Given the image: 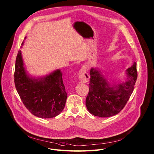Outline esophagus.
<instances>
[{
    "label": "esophagus",
    "mask_w": 154,
    "mask_h": 154,
    "mask_svg": "<svg viewBox=\"0 0 154 154\" xmlns=\"http://www.w3.org/2000/svg\"><path fill=\"white\" fill-rule=\"evenodd\" d=\"M79 78L80 82L83 83H87L89 81L90 75L87 71L85 67H82L79 72Z\"/></svg>",
    "instance_id": "1"
}]
</instances>
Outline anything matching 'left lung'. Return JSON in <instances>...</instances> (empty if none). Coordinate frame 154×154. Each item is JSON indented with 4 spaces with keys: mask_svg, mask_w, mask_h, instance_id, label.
Masks as SVG:
<instances>
[{
    "mask_svg": "<svg viewBox=\"0 0 154 154\" xmlns=\"http://www.w3.org/2000/svg\"><path fill=\"white\" fill-rule=\"evenodd\" d=\"M89 92L86 98V106L94 116L109 117L123 109L131 95L137 77L136 64L127 69V80L111 85L100 70H90Z\"/></svg>",
    "mask_w": 154,
    "mask_h": 154,
    "instance_id": "8db88e82",
    "label": "left lung"
}]
</instances>
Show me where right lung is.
<instances>
[{
	"mask_svg": "<svg viewBox=\"0 0 154 154\" xmlns=\"http://www.w3.org/2000/svg\"><path fill=\"white\" fill-rule=\"evenodd\" d=\"M23 44L24 41L21 48ZM62 75L60 69H57L44 77H31L26 71L21 50L18 51L14 73L15 85L23 103L34 116L50 119L63 111L67 94Z\"/></svg>",
	"mask_w": 154,
	"mask_h": 154,
	"instance_id": "obj_1",
	"label": "right lung"
}]
</instances>
